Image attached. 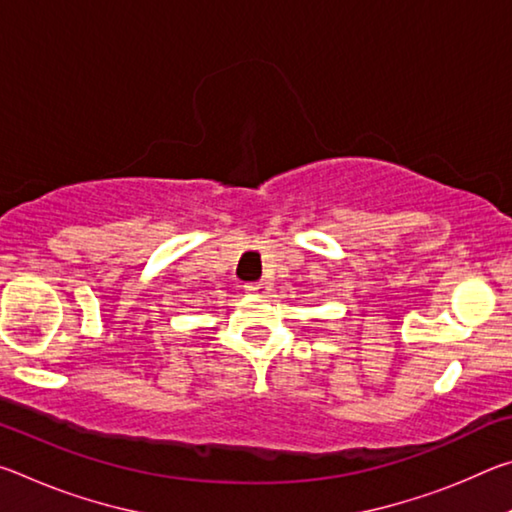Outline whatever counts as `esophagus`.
<instances>
[{"label":"esophagus","mask_w":512,"mask_h":512,"mask_svg":"<svg viewBox=\"0 0 512 512\" xmlns=\"http://www.w3.org/2000/svg\"><path fill=\"white\" fill-rule=\"evenodd\" d=\"M246 291H248V293H255V296H266V293L271 291V284H268L266 280L250 282V284H246Z\"/></svg>","instance_id":"34e87169"}]
</instances>
